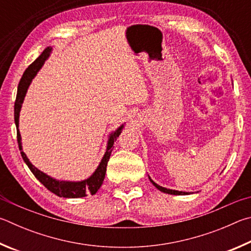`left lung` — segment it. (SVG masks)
I'll return each mask as SVG.
<instances>
[{
    "label": "left lung",
    "mask_w": 251,
    "mask_h": 251,
    "mask_svg": "<svg viewBox=\"0 0 251 251\" xmlns=\"http://www.w3.org/2000/svg\"><path fill=\"white\" fill-rule=\"evenodd\" d=\"M149 178H150L151 183L157 188V190H160L161 192H163V193H168V194H172V195H186V194H188V193H186V192H178V191H174V190H168V188L157 185L156 183H154V182L152 181L150 176H149Z\"/></svg>",
    "instance_id": "left-lung-1"
}]
</instances>
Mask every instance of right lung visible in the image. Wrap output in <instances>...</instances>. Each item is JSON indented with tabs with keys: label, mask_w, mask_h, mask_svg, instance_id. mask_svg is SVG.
<instances>
[{
	"label": "right lung",
	"mask_w": 251,
	"mask_h": 251,
	"mask_svg": "<svg viewBox=\"0 0 251 251\" xmlns=\"http://www.w3.org/2000/svg\"><path fill=\"white\" fill-rule=\"evenodd\" d=\"M50 51H51V48L47 47L46 50L42 52L41 56H39L38 58L34 61V63H32L28 66V68L25 70V73L23 74V76H22V78H21L19 87H17V95H16V100H15V104H14V120H15V125L17 128V143H19V148L21 150V155H22V157H23L25 163L27 164L29 170L32 171V173L35 175V177H36L38 181L47 188L48 191L54 193V194H56L57 196L66 197V199H78V197H85L88 194L94 195V194H96L97 191L99 190L100 186L102 185V182H103L104 175H105V171H107L108 161L110 159V155H111L114 141H116L117 138L120 135L123 126H121L120 128L116 131V132H113L111 135H110L107 151H105L102 160H101L99 166L97 168L96 172L92 174L89 178H87V179H85V181H81V182L56 181V179L50 177L48 175L41 172V171L35 168V166L28 161L27 156L25 155V153L22 151L21 134L19 131V117H20L22 103H23L24 97L26 95V91H27V88L29 86L30 81H32V79L34 78L35 75L37 74L39 68L43 66L44 61H45L47 59V57L50 56Z\"/></svg>",
	"instance_id": "obj_1"
}]
</instances>
